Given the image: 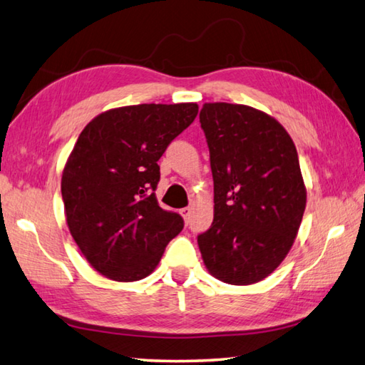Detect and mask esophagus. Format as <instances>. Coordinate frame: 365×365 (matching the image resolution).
<instances>
[{
	"label": "esophagus",
	"instance_id": "esophagus-1",
	"mask_svg": "<svg viewBox=\"0 0 365 365\" xmlns=\"http://www.w3.org/2000/svg\"><path fill=\"white\" fill-rule=\"evenodd\" d=\"M180 212H181V216L184 217V221L189 222V217H190V208H189V206H185V208L180 210Z\"/></svg>",
	"mask_w": 365,
	"mask_h": 365
}]
</instances>
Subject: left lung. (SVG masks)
<instances>
[{
	"instance_id": "left-lung-1",
	"label": "left lung",
	"mask_w": 365,
	"mask_h": 365,
	"mask_svg": "<svg viewBox=\"0 0 365 365\" xmlns=\"http://www.w3.org/2000/svg\"><path fill=\"white\" fill-rule=\"evenodd\" d=\"M215 219L197 238L212 277L246 286L283 262L307 205L297 149L281 123L256 108L205 103Z\"/></svg>"
}]
</instances>
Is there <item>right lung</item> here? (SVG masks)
<instances>
[{"mask_svg": "<svg viewBox=\"0 0 365 365\" xmlns=\"http://www.w3.org/2000/svg\"><path fill=\"white\" fill-rule=\"evenodd\" d=\"M197 113V103L122 106L81 132L61 175V197L76 245L106 278H146L182 230V217L157 203V162Z\"/></svg>", "mask_w": 365, "mask_h": 365, "instance_id": "1", "label": "right lung"}]
</instances>
